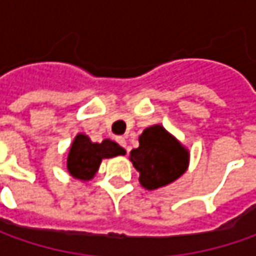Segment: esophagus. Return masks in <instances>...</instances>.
Masks as SVG:
<instances>
[{
	"mask_svg": "<svg viewBox=\"0 0 256 256\" xmlns=\"http://www.w3.org/2000/svg\"><path fill=\"white\" fill-rule=\"evenodd\" d=\"M116 142L120 144V145H121L122 148H125V150L128 151V148H126V140H125L124 136H118V138H116Z\"/></svg>",
	"mask_w": 256,
	"mask_h": 256,
	"instance_id": "esophagus-1",
	"label": "esophagus"
}]
</instances>
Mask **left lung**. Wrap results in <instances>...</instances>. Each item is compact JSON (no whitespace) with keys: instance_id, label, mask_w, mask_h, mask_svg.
<instances>
[{"instance_id":"left-lung-1","label":"left lung","mask_w":256,"mask_h":256,"mask_svg":"<svg viewBox=\"0 0 256 256\" xmlns=\"http://www.w3.org/2000/svg\"><path fill=\"white\" fill-rule=\"evenodd\" d=\"M144 188L152 191L176 181L190 164V152L162 125H152L140 135V146L130 154Z\"/></svg>"}]
</instances>
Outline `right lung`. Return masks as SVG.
Instances as JSON below:
<instances>
[{"label":"right lung","instance_id":"1","mask_svg":"<svg viewBox=\"0 0 256 256\" xmlns=\"http://www.w3.org/2000/svg\"><path fill=\"white\" fill-rule=\"evenodd\" d=\"M125 155V150L111 140L92 142L85 134H78L70 148L66 168L68 172L81 181H90L96 174L104 158Z\"/></svg>","mask_w":256,"mask_h":256}]
</instances>
